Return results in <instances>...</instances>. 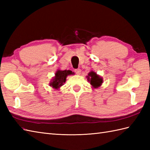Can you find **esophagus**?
<instances>
[{"mask_svg": "<svg viewBox=\"0 0 150 150\" xmlns=\"http://www.w3.org/2000/svg\"><path fill=\"white\" fill-rule=\"evenodd\" d=\"M81 70L80 69H75V72L76 73V74H77V75H80L81 74Z\"/></svg>", "mask_w": 150, "mask_h": 150, "instance_id": "34e87169", "label": "esophagus"}]
</instances>
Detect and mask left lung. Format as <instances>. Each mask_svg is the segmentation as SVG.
I'll use <instances>...</instances> for the list:
<instances>
[{
  "mask_svg": "<svg viewBox=\"0 0 150 150\" xmlns=\"http://www.w3.org/2000/svg\"><path fill=\"white\" fill-rule=\"evenodd\" d=\"M86 78L88 81L90 82V84L94 88H97L100 86L102 83L103 82V78L100 77L93 71H91L89 73Z\"/></svg>",
  "mask_w": 150,
  "mask_h": 150,
  "instance_id": "8db88e82",
  "label": "left lung"
}]
</instances>
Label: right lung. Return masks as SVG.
<instances>
[{
	"mask_svg": "<svg viewBox=\"0 0 150 150\" xmlns=\"http://www.w3.org/2000/svg\"><path fill=\"white\" fill-rule=\"evenodd\" d=\"M52 81L50 82V86L54 89L58 90L65 83L66 77L70 75H74V72H72L71 70H60L58 69L55 74Z\"/></svg>",
	"mask_w": 150,
	"mask_h": 150,
	"instance_id": "obj_1",
	"label": "right lung"
}]
</instances>
